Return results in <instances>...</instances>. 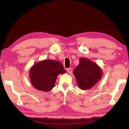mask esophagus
<instances>
[{
	"label": "esophagus",
	"instance_id": "34e87169",
	"mask_svg": "<svg viewBox=\"0 0 129 129\" xmlns=\"http://www.w3.org/2000/svg\"><path fill=\"white\" fill-rule=\"evenodd\" d=\"M67 72L69 73V74H72V68H69V69H67Z\"/></svg>",
	"mask_w": 129,
	"mask_h": 129
}]
</instances>
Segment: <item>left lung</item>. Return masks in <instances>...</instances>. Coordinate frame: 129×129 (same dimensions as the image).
<instances>
[{
    "instance_id": "1",
    "label": "left lung",
    "mask_w": 129,
    "mask_h": 129,
    "mask_svg": "<svg viewBox=\"0 0 129 129\" xmlns=\"http://www.w3.org/2000/svg\"><path fill=\"white\" fill-rule=\"evenodd\" d=\"M78 87L81 90L92 88L101 79L103 71L96 63L89 59L81 57L79 63L73 70Z\"/></svg>"
}]
</instances>
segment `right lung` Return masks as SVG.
Returning a JSON list of instances; mask_svg holds the SVG:
<instances>
[{
    "instance_id": "add662e5",
    "label": "right lung",
    "mask_w": 129,
    "mask_h": 129,
    "mask_svg": "<svg viewBox=\"0 0 129 129\" xmlns=\"http://www.w3.org/2000/svg\"><path fill=\"white\" fill-rule=\"evenodd\" d=\"M66 72L60 62L51 59L43 60L31 67L29 72V80L36 89L48 91L54 87L57 76Z\"/></svg>"
}]
</instances>
